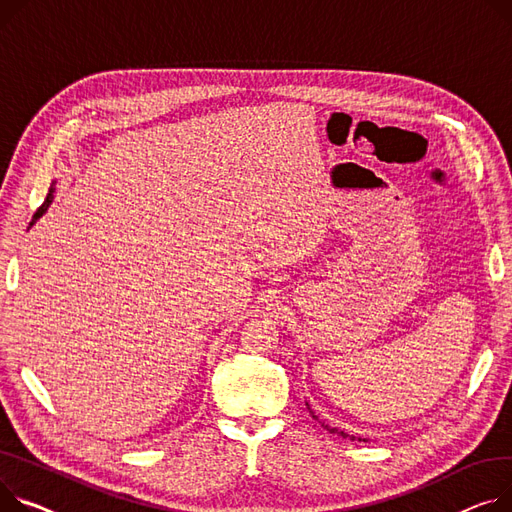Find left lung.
Instances as JSON below:
<instances>
[{
  "instance_id": "left-lung-1",
  "label": "left lung",
  "mask_w": 512,
  "mask_h": 512,
  "mask_svg": "<svg viewBox=\"0 0 512 512\" xmlns=\"http://www.w3.org/2000/svg\"><path fill=\"white\" fill-rule=\"evenodd\" d=\"M306 407H309L311 416H313L315 420H319V416H315V412L311 410V405H309V403H306ZM319 422H321V420H319ZM321 426H325V428H327L331 434H337V436H342V438H350V440H358V442L362 440V442H366V438H360V436H350L348 432H344V430H337V428H333V426H329V424H325V422H321Z\"/></svg>"
}]
</instances>
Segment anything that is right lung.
I'll return each mask as SVG.
<instances>
[{"label":"right lung","mask_w":512,"mask_h":512,"mask_svg":"<svg viewBox=\"0 0 512 512\" xmlns=\"http://www.w3.org/2000/svg\"><path fill=\"white\" fill-rule=\"evenodd\" d=\"M55 185H57V179L51 183V187H49V193H47V199H45V203H43V206L37 210V214H34V218H32V222H30V226L34 224V222H37L47 210H49V206H51V203H53V195H55Z\"/></svg>","instance_id":"1"}]
</instances>
